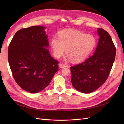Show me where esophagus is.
Masks as SVG:
<instances>
[{
	"label": "esophagus",
	"instance_id": "obj_1",
	"mask_svg": "<svg viewBox=\"0 0 124 124\" xmlns=\"http://www.w3.org/2000/svg\"><path fill=\"white\" fill-rule=\"evenodd\" d=\"M58 66H59V68H63V67H66V65L65 64H64V63H59Z\"/></svg>",
	"mask_w": 124,
	"mask_h": 124
}]
</instances>
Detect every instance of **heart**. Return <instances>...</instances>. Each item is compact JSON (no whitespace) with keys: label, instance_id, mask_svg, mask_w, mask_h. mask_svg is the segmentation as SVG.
<instances>
[{"label":"heart","instance_id":"b5f03b06","mask_svg":"<svg viewBox=\"0 0 124 124\" xmlns=\"http://www.w3.org/2000/svg\"><path fill=\"white\" fill-rule=\"evenodd\" d=\"M58 38L53 37L51 46L54 55L59 58L65 53L73 62L83 61L91 53L96 44L92 35L72 29H63L58 33Z\"/></svg>","mask_w":124,"mask_h":124}]
</instances>
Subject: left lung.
<instances>
[{
    "instance_id": "1",
    "label": "left lung",
    "mask_w": 124,
    "mask_h": 124,
    "mask_svg": "<svg viewBox=\"0 0 124 124\" xmlns=\"http://www.w3.org/2000/svg\"><path fill=\"white\" fill-rule=\"evenodd\" d=\"M97 31L100 38L94 54L70 67L72 86L85 93L95 91L106 82L115 58L116 48L110 35L101 28Z\"/></svg>"
}]
</instances>
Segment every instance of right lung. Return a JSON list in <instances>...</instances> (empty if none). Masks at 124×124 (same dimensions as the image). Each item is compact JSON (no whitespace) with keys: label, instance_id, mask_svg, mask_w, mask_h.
Returning a JSON list of instances; mask_svg holds the SVG:
<instances>
[{"label":"right lung","instance_id":"obj_1","mask_svg":"<svg viewBox=\"0 0 124 124\" xmlns=\"http://www.w3.org/2000/svg\"><path fill=\"white\" fill-rule=\"evenodd\" d=\"M46 27L22 28L8 47V58L14 79L25 91L38 93L50 84L58 70V61L51 56Z\"/></svg>","mask_w":124,"mask_h":124}]
</instances>
